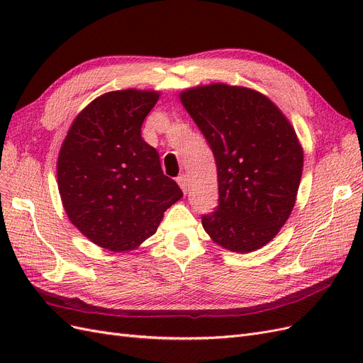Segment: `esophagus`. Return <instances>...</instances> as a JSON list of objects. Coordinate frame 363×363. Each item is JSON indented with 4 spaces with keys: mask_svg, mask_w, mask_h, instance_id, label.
<instances>
[{
    "mask_svg": "<svg viewBox=\"0 0 363 363\" xmlns=\"http://www.w3.org/2000/svg\"><path fill=\"white\" fill-rule=\"evenodd\" d=\"M177 183H179V186L182 188V191L186 194L188 192V189H189V177L186 174H182L180 177H177Z\"/></svg>",
    "mask_w": 363,
    "mask_h": 363,
    "instance_id": "1",
    "label": "esophagus"
}]
</instances>
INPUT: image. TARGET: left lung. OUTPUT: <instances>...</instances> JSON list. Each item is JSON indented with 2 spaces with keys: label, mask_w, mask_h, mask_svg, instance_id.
Wrapping results in <instances>:
<instances>
[{
  "label": "left lung",
  "mask_w": 363,
  "mask_h": 363,
  "mask_svg": "<svg viewBox=\"0 0 363 363\" xmlns=\"http://www.w3.org/2000/svg\"><path fill=\"white\" fill-rule=\"evenodd\" d=\"M180 101L211 145L219 204L201 223L215 244L235 252L265 247L288 221L303 172V147L267 95L212 83Z\"/></svg>",
  "instance_id": "8db88e82"
}]
</instances>
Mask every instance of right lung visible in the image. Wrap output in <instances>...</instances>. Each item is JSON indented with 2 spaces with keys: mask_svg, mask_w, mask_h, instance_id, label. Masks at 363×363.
I'll return each mask as SVG.
<instances>
[{
  "mask_svg": "<svg viewBox=\"0 0 363 363\" xmlns=\"http://www.w3.org/2000/svg\"><path fill=\"white\" fill-rule=\"evenodd\" d=\"M159 91L95 98L75 116L57 157V186L69 221L98 247L130 251L156 233L183 192L140 136Z\"/></svg>",
  "mask_w": 363,
  "mask_h": 363,
  "instance_id": "add662e5",
  "label": "right lung"
}]
</instances>
